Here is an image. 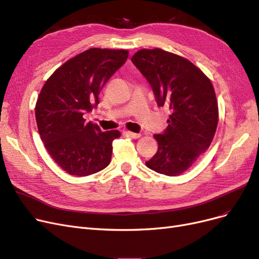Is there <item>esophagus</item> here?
I'll use <instances>...</instances> for the list:
<instances>
[{
    "instance_id": "1",
    "label": "esophagus",
    "mask_w": 259,
    "mask_h": 259,
    "mask_svg": "<svg viewBox=\"0 0 259 259\" xmlns=\"http://www.w3.org/2000/svg\"><path fill=\"white\" fill-rule=\"evenodd\" d=\"M126 135L129 137V138H132V139H139L141 137L140 133H135V132H131V131H127Z\"/></svg>"
}]
</instances>
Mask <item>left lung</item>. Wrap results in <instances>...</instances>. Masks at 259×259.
Wrapping results in <instances>:
<instances>
[{
    "label": "left lung",
    "instance_id": "obj_1",
    "mask_svg": "<svg viewBox=\"0 0 259 259\" xmlns=\"http://www.w3.org/2000/svg\"><path fill=\"white\" fill-rule=\"evenodd\" d=\"M131 62L150 84L157 104L170 112L166 129L154 136L158 151L145 163L159 174L180 175L213 140L219 110L212 83L185 57L161 49L140 50Z\"/></svg>",
    "mask_w": 259,
    "mask_h": 259
}]
</instances>
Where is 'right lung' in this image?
<instances>
[{"mask_svg": "<svg viewBox=\"0 0 259 259\" xmlns=\"http://www.w3.org/2000/svg\"><path fill=\"white\" fill-rule=\"evenodd\" d=\"M127 50L92 48L57 68L36 102L38 132L51 158L65 171L89 176L107 167L118 130L102 132L84 115L99 103L100 91L128 59Z\"/></svg>", "mask_w": 259, "mask_h": 259, "instance_id": "right-lung-1", "label": "right lung"}]
</instances>
